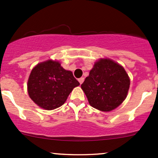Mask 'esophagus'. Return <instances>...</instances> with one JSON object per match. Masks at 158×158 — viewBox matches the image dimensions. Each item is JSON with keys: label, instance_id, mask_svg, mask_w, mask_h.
<instances>
[{"label": "esophagus", "instance_id": "obj_1", "mask_svg": "<svg viewBox=\"0 0 158 158\" xmlns=\"http://www.w3.org/2000/svg\"><path fill=\"white\" fill-rule=\"evenodd\" d=\"M84 77H81V78H79V79H78V81H79L80 84H82V83L84 82Z\"/></svg>", "mask_w": 158, "mask_h": 158}]
</instances>
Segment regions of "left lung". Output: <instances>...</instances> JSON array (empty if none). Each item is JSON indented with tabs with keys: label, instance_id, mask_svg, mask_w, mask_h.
Wrapping results in <instances>:
<instances>
[{
	"label": "left lung",
	"instance_id": "obj_1",
	"mask_svg": "<svg viewBox=\"0 0 158 158\" xmlns=\"http://www.w3.org/2000/svg\"><path fill=\"white\" fill-rule=\"evenodd\" d=\"M130 78L125 69L110 59H100L94 64L89 74L81 84L92 107L109 112L126 98Z\"/></svg>",
	"mask_w": 158,
	"mask_h": 158
}]
</instances>
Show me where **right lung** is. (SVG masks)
<instances>
[{"label": "right lung", "mask_w": 158, "mask_h": 158, "mask_svg": "<svg viewBox=\"0 0 158 158\" xmlns=\"http://www.w3.org/2000/svg\"><path fill=\"white\" fill-rule=\"evenodd\" d=\"M79 85L71 71L64 69L58 61L49 60L38 63L32 69L27 91L39 107L51 110L63 105L73 89Z\"/></svg>", "instance_id": "1"}]
</instances>
